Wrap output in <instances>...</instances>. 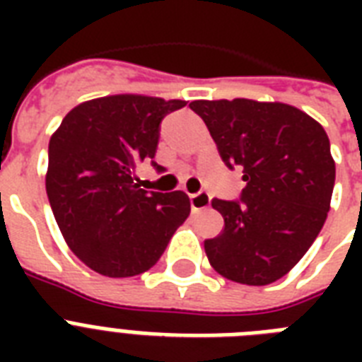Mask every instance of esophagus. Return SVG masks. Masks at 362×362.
<instances>
[{
  "label": "esophagus",
  "instance_id": "34e87169",
  "mask_svg": "<svg viewBox=\"0 0 362 362\" xmlns=\"http://www.w3.org/2000/svg\"><path fill=\"white\" fill-rule=\"evenodd\" d=\"M189 203H192L193 210L209 209V206H210V195H209V193H204V192L193 193V195H189Z\"/></svg>",
  "mask_w": 362,
  "mask_h": 362
}]
</instances>
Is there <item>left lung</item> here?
Masks as SVG:
<instances>
[{
  "mask_svg": "<svg viewBox=\"0 0 362 362\" xmlns=\"http://www.w3.org/2000/svg\"><path fill=\"white\" fill-rule=\"evenodd\" d=\"M229 169H242L240 201L214 199L226 221L204 252L216 272L246 286L286 276L308 252L331 209L337 167L321 124L286 103L192 101Z\"/></svg>",
  "mask_w": 362,
  "mask_h": 362,
  "instance_id": "8db88e82",
  "label": "left lung"
}]
</instances>
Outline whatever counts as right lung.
<instances>
[{"instance_id":"right-lung-1","label":"right lung","mask_w":362,"mask_h":362,"mask_svg":"<svg viewBox=\"0 0 362 362\" xmlns=\"http://www.w3.org/2000/svg\"><path fill=\"white\" fill-rule=\"evenodd\" d=\"M186 101L109 95L67 112L48 144L47 195L67 246L109 278L152 269L189 216L184 192L141 189L135 169L152 161L159 124ZM156 169L161 170L156 161Z\"/></svg>"}]
</instances>
